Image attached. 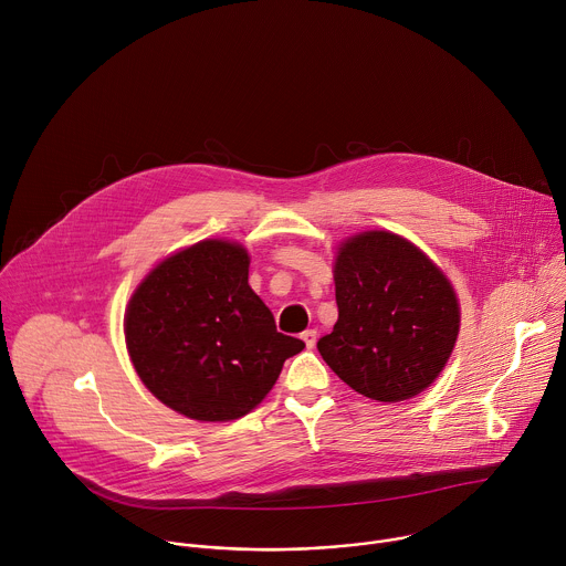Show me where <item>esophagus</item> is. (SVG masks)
<instances>
[{
    "label": "esophagus",
    "instance_id": "esophagus-1",
    "mask_svg": "<svg viewBox=\"0 0 566 566\" xmlns=\"http://www.w3.org/2000/svg\"><path fill=\"white\" fill-rule=\"evenodd\" d=\"M302 340H304L306 349H313V347H315V340H317V332H315V329H306V332H302Z\"/></svg>",
    "mask_w": 566,
    "mask_h": 566
}]
</instances>
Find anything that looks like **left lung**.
Returning a JSON list of instances; mask_svg holds the SVG:
<instances>
[{"instance_id": "left-lung-1", "label": "left lung", "mask_w": 566, "mask_h": 566, "mask_svg": "<svg viewBox=\"0 0 566 566\" xmlns=\"http://www.w3.org/2000/svg\"><path fill=\"white\" fill-rule=\"evenodd\" d=\"M338 322L317 340L325 363L358 394L398 402L421 394L446 367L459 336L448 277L412 241L387 230L338 249Z\"/></svg>"}]
</instances>
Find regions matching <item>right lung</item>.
Wrapping results in <instances>:
<instances>
[{
	"label": "right lung",
	"mask_w": 566,
	"mask_h": 566,
	"mask_svg": "<svg viewBox=\"0 0 566 566\" xmlns=\"http://www.w3.org/2000/svg\"><path fill=\"white\" fill-rule=\"evenodd\" d=\"M249 253L206 239L160 262L134 291L125 343L138 378L175 412L232 421L258 408L304 343L275 329L249 286Z\"/></svg>",
	"instance_id": "1"
}]
</instances>
